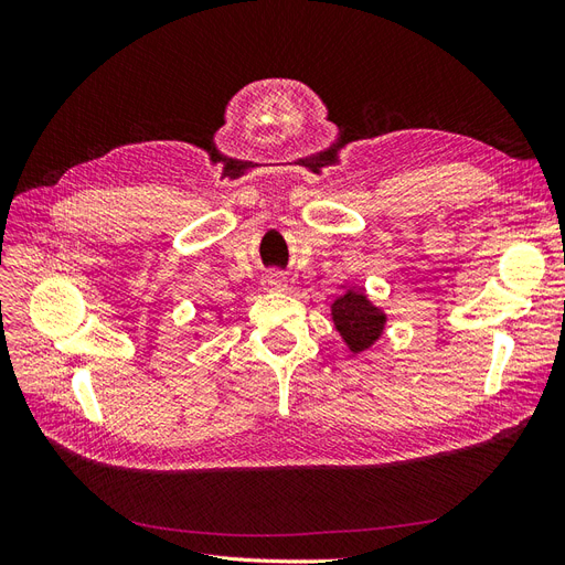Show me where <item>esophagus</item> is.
<instances>
[{"mask_svg": "<svg viewBox=\"0 0 565 565\" xmlns=\"http://www.w3.org/2000/svg\"><path fill=\"white\" fill-rule=\"evenodd\" d=\"M264 289H268V292H282V289H287V278L280 270H273L264 278Z\"/></svg>", "mask_w": 565, "mask_h": 565, "instance_id": "34e87169", "label": "esophagus"}]
</instances>
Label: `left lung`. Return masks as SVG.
Returning a JSON list of instances; mask_svg holds the SVG:
<instances>
[{"label": "left lung", "mask_w": 565, "mask_h": 565, "mask_svg": "<svg viewBox=\"0 0 565 565\" xmlns=\"http://www.w3.org/2000/svg\"><path fill=\"white\" fill-rule=\"evenodd\" d=\"M330 316L341 341L351 353L372 349L374 341H380L386 330V313L370 301L365 289H347V295H341L332 303Z\"/></svg>", "instance_id": "left-lung-1"}]
</instances>
